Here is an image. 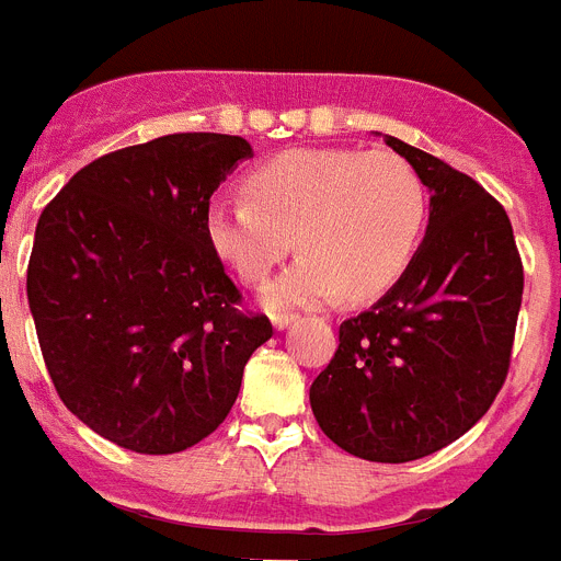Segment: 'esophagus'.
Listing matches in <instances>:
<instances>
[{"mask_svg": "<svg viewBox=\"0 0 561 561\" xmlns=\"http://www.w3.org/2000/svg\"><path fill=\"white\" fill-rule=\"evenodd\" d=\"M291 321H295V314H289V312H280V314H275V318H272V327H275L277 332H284L286 327H289Z\"/></svg>", "mask_w": 561, "mask_h": 561, "instance_id": "obj_1", "label": "esophagus"}]
</instances>
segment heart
Returning a JSON list of instances; mask_svg holds the SVG:
<instances>
[{
    "label": "heart",
    "mask_w": 561,
    "mask_h": 561,
    "mask_svg": "<svg viewBox=\"0 0 561 561\" xmlns=\"http://www.w3.org/2000/svg\"><path fill=\"white\" fill-rule=\"evenodd\" d=\"M249 197H215L206 234L240 280L261 284L298 243V261L263 289V307H323L381 295L419 249L427 188L392 151L291 148L257 165Z\"/></svg>",
    "instance_id": "1"
}]
</instances>
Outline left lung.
Listing matches in <instances>:
<instances>
[{
	"label": "left lung",
	"instance_id": "1",
	"mask_svg": "<svg viewBox=\"0 0 561 561\" xmlns=\"http://www.w3.org/2000/svg\"><path fill=\"white\" fill-rule=\"evenodd\" d=\"M387 146L427 186V231L387 295L341 323L309 404L341 450L401 465L490 410L511 367L525 272L511 217L473 178L398 137Z\"/></svg>",
	"mask_w": 561,
	"mask_h": 561
}]
</instances>
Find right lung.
Wrapping results in <instances>:
<instances>
[{"instance_id": "1", "label": "right lung", "mask_w": 561, "mask_h": 561, "mask_svg": "<svg viewBox=\"0 0 561 561\" xmlns=\"http://www.w3.org/2000/svg\"><path fill=\"white\" fill-rule=\"evenodd\" d=\"M254 151L231 134H169L77 171L45 206L27 307L62 404L125 450L169 456L229 415L272 337L208 243L211 194Z\"/></svg>"}]
</instances>
